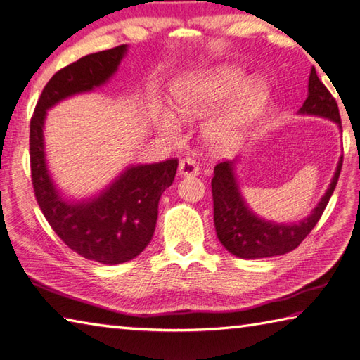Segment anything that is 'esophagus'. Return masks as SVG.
Here are the masks:
<instances>
[{
	"mask_svg": "<svg viewBox=\"0 0 360 360\" xmlns=\"http://www.w3.org/2000/svg\"><path fill=\"white\" fill-rule=\"evenodd\" d=\"M198 173H200V167H198L195 159L184 158L179 162V167H178L179 176H196Z\"/></svg>",
	"mask_w": 360,
	"mask_h": 360,
	"instance_id": "1",
	"label": "esophagus"
}]
</instances>
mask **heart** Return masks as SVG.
I'll return each instance as SVG.
<instances>
[{
	"label": "heart",
	"mask_w": 360,
	"mask_h": 360,
	"mask_svg": "<svg viewBox=\"0 0 360 360\" xmlns=\"http://www.w3.org/2000/svg\"><path fill=\"white\" fill-rule=\"evenodd\" d=\"M244 80L246 75L240 68L231 65H219L205 72L179 79L172 86L174 119L195 122L210 113L211 116L202 122V139L212 151L219 155L235 151L246 141L269 97L264 82ZM160 129L167 136H173L178 125L173 119L164 117Z\"/></svg>",
	"instance_id": "heart-1"
}]
</instances>
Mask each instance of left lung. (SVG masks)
<instances>
[{"label": "left lung", "mask_w": 360, "mask_h": 360, "mask_svg": "<svg viewBox=\"0 0 360 360\" xmlns=\"http://www.w3.org/2000/svg\"><path fill=\"white\" fill-rule=\"evenodd\" d=\"M298 112L330 119L342 128L338 102L323 83L319 80L316 68L311 70L308 97ZM342 162L343 160L340 158L330 187L317 204V207L311 212V215L298 223L290 224L272 223V221L259 218L252 212L244 201L238 181H236V159L217 164L212 179V196L213 221H215L218 240L231 254L238 258H266L294 250L307 238L322 217L326 204L338 186Z\"/></svg>", "instance_id": "obj_1"}]
</instances>
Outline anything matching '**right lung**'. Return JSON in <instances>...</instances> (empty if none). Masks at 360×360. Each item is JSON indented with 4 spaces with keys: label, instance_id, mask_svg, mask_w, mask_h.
<instances>
[{
    "label": "right lung",
    "instance_id": "obj_1",
    "mask_svg": "<svg viewBox=\"0 0 360 360\" xmlns=\"http://www.w3.org/2000/svg\"><path fill=\"white\" fill-rule=\"evenodd\" d=\"M127 44L89 53L52 75L30 119V173L44 218L68 248L93 262L120 264L136 258L155 233L160 195L174 181L178 159L128 167L102 193L83 201L60 195L46 165V111L74 94L105 85L117 71Z\"/></svg>",
    "mask_w": 360,
    "mask_h": 360
}]
</instances>
